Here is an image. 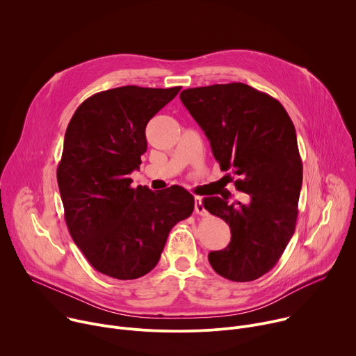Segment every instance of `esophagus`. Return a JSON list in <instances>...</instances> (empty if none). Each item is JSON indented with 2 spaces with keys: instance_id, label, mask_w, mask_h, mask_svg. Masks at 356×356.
Returning a JSON list of instances; mask_svg holds the SVG:
<instances>
[{
  "instance_id": "obj_1",
  "label": "esophagus",
  "mask_w": 356,
  "mask_h": 356,
  "mask_svg": "<svg viewBox=\"0 0 356 356\" xmlns=\"http://www.w3.org/2000/svg\"><path fill=\"white\" fill-rule=\"evenodd\" d=\"M194 211H195V214H198L201 217L209 216L207 210L204 209V204H202V198L201 197H195L194 198Z\"/></svg>"
}]
</instances>
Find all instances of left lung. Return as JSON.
<instances>
[{
	"instance_id": "left-lung-1",
	"label": "left lung",
	"mask_w": 356,
	"mask_h": 356,
	"mask_svg": "<svg viewBox=\"0 0 356 356\" xmlns=\"http://www.w3.org/2000/svg\"><path fill=\"white\" fill-rule=\"evenodd\" d=\"M180 99L206 132L221 170L250 197L246 206L202 200L231 229L229 245L210 252V265L232 282L259 279L279 262L296 229L302 165L294 125L276 98L243 83L187 88Z\"/></svg>"
}]
</instances>
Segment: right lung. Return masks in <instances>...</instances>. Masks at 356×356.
Listing matches in <instances>:
<instances>
[{
	"instance_id": "obj_1",
	"label": "right lung",
	"mask_w": 356,
	"mask_h": 356,
	"mask_svg": "<svg viewBox=\"0 0 356 356\" xmlns=\"http://www.w3.org/2000/svg\"><path fill=\"white\" fill-rule=\"evenodd\" d=\"M181 87L124 86L88 97L72 117L58 184L69 232L90 265L120 280L154 269L170 229L188 218L194 197L181 186L131 187L147 143L149 120Z\"/></svg>"
}]
</instances>
